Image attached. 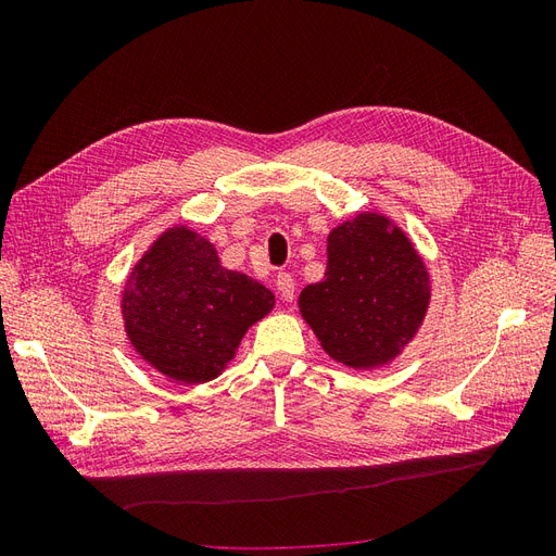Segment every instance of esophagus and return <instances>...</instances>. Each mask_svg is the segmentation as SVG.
Returning <instances> with one entry per match:
<instances>
[{
    "label": "esophagus",
    "mask_w": 556,
    "mask_h": 556,
    "mask_svg": "<svg viewBox=\"0 0 556 556\" xmlns=\"http://www.w3.org/2000/svg\"><path fill=\"white\" fill-rule=\"evenodd\" d=\"M276 285H278V296H280L282 304H290V301L294 299V278L282 271V274H278Z\"/></svg>",
    "instance_id": "1"
}]
</instances>
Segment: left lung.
Wrapping results in <instances>:
<instances>
[{"label":"left lung","mask_w":556,"mask_h":556,"mask_svg":"<svg viewBox=\"0 0 556 556\" xmlns=\"http://www.w3.org/2000/svg\"><path fill=\"white\" fill-rule=\"evenodd\" d=\"M429 299V271L406 233L359 213L331 229L325 280L301 290L299 308L331 359L376 368L415 339Z\"/></svg>","instance_id":"1"}]
</instances>
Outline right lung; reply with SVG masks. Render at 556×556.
Wrapping results in <instances>:
<instances>
[{
  "label": "right lung",
  "mask_w": 556,
  "mask_h": 556,
  "mask_svg": "<svg viewBox=\"0 0 556 556\" xmlns=\"http://www.w3.org/2000/svg\"><path fill=\"white\" fill-rule=\"evenodd\" d=\"M274 304L271 290L229 271L211 241L176 225L131 268L123 319L131 345L150 366L176 382L199 384L223 374L248 327Z\"/></svg>",
  "instance_id": "obj_1"
}]
</instances>
